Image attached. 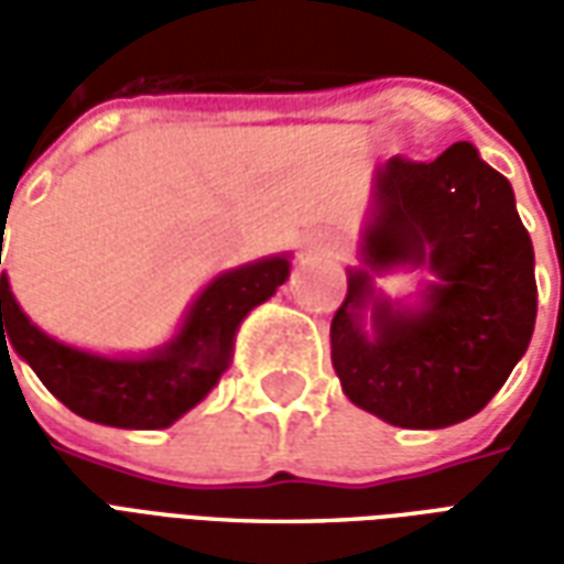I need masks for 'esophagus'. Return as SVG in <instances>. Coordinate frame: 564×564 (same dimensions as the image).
<instances>
[{
  "label": "esophagus",
  "mask_w": 564,
  "mask_h": 564,
  "mask_svg": "<svg viewBox=\"0 0 564 564\" xmlns=\"http://www.w3.org/2000/svg\"><path fill=\"white\" fill-rule=\"evenodd\" d=\"M307 250H311V253H326V250H332L329 238H314V241L307 245Z\"/></svg>",
  "instance_id": "34e87169"
}]
</instances>
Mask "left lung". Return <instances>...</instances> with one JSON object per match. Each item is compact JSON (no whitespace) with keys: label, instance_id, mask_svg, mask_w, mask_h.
<instances>
[{"label":"left lung","instance_id":"left-lung-1","mask_svg":"<svg viewBox=\"0 0 564 564\" xmlns=\"http://www.w3.org/2000/svg\"><path fill=\"white\" fill-rule=\"evenodd\" d=\"M399 264L436 274L416 308L373 290V274ZM534 314L532 238L508 177L468 141L432 162L392 156L375 181L362 265L347 271L332 317L344 395L402 429L462 423L505 387L532 341Z\"/></svg>","mask_w":564,"mask_h":564}]
</instances>
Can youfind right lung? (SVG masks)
Here are the masks:
<instances>
[{"label":"right lung","mask_w":564,"mask_h":564,"mask_svg":"<svg viewBox=\"0 0 564 564\" xmlns=\"http://www.w3.org/2000/svg\"><path fill=\"white\" fill-rule=\"evenodd\" d=\"M2 265V238H0ZM290 259L265 257L223 271L196 295L172 341L148 356H99L44 335L0 274V356L30 362L68 411L115 429H165L208 395L232 359L241 319L278 293ZM9 341L6 343L4 338Z\"/></svg>","instance_id":"add662e5"}]
</instances>
